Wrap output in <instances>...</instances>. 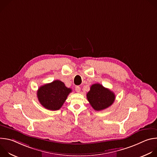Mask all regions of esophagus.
Masks as SVG:
<instances>
[{"label":"esophagus","mask_w":157,"mask_h":157,"mask_svg":"<svg viewBox=\"0 0 157 157\" xmlns=\"http://www.w3.org/2000/svg\"><path fill=\"white\" fill-rule=\"evenodd\" d=\"M80 90H81V88L79 86H76L75 87V91L77 92V93H79L80 92Z\"/></svg>","instance_id":"1"}]
</instances>
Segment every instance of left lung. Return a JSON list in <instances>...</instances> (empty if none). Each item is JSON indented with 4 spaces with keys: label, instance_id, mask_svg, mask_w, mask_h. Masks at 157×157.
I'll return each mask as SVG.
<instances>
[{
    "label": "left lung",
    "instance_id": "1",
    "mask_svg": "<svg viewBox=\"0 0 157 157\" xmlns=\"http://www.w3.org/2000/svg\"><path fill=\"white\" fill-rule=\"evenodd\" d=\"M86 96L93 108L98 111L110 106L116 99L115 94L113 91L98 83L91 86L90 91L87 93Z\"/></svg>",
    "mask_w": 157,
    "mask_h": 157
}]
</instances>
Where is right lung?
<instances>
[{
    "instance_id": "1",
    "label": "right lung",
    "mask_w": 157,
    "mask_h": 157,
    "mask_svg": "<svg viewBox=\"0 0 157 157\" xmlns=\"http://www.w3.org/2000/svg\"><path fill=\"white\" fill-rule=\"evenodd\" d=\"M72 90L66 87L59 80L40 86L37 91V98L40 103L47 109L59 110Z\"/></svg>"
}]
</instances>
